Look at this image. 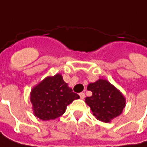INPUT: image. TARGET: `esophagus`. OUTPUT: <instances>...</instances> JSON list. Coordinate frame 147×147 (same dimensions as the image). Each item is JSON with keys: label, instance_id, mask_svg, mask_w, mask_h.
Returning a JSON list of instances; mask_svg holds the SVG:
<instances>
[{"label": "esophagus", "instance_id": "obj_1", "mask_svg": "<svg viewBox=\"0 0 147 147\" xmlns=\"http://www.w3.org/2000/svg\"><path fill=\"white\" fill-rule=\"evenodd\" d=\"M80 98L81 99H84L85 98V94L84 93H80Z\"/></svg>", "mask_w": 147, "mask_h": 147}]
</instances>
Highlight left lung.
Segmentation results:
<instances>
[{"instance_id": "obj_1", "label": "left lung", "mask_w": 147, "mask_h": 147, "mask_svg": "<svg viewBox=\"0 0 147 147\" xmlns=\"http://www.w3.org/2000/svg\"><path fill=\"white\" fill-rule=\"evenodd\" d=\"M87 90L93 94L86 98L85 102L98 120L108 123L122 113L125 106V98L109 82L99 80L90 83Z\"/></svg>"}]
</instances>
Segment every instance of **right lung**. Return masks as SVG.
<instances>
[{
    "label": "right lung",
    "mask_w": 147,
    "mask_h": 147,
    "mask_svg": "<svg viewBox=\"0 0 147 147\" xmlns=\"http://www.w3.org/2000/svg\"><path fill=\"white\" fill-rule=\"evenodd\" d=\"M79 98V94L67 86L60 74L45 78L30 93L34 113L42 120L61 117L67 105Z\"/></svg>",
    "instance_id": "add662e5"
}]
</instances>
